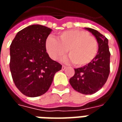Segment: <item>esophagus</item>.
<instances>
[{"label":"esophagus","mask_w":122,"mask_h":122,"mask_svg":"<svg viewBox=\"0 0 122 122\" xmlns=\"http://www.w3.org/2000/svg\"><path fill=\"white\" fill-rule=\"evenodd\" d=\"M66 69V66H65V65H63V66H62V70H65V69Z\"/></svg>","instance_id":"34e87169"}]
</instances>
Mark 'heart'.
Masks as SVG:
<instances>
[{"label":"heart","instance_id":"obj_1","mask_svg":"<svg viewBox=\"0 0 122 122\" xmlns=\"http://www.w3.org/2000/svg\"><path fill=\"white\" fill-rule=\"evenodd\" d=\"M45 46L47 53L53 60L63 57L68 50L69 59L78 66L91 63L98 51L97 39L86 31L80 29L60 32L57 38L50 36L46 40Z\"/></svg>","mask_w":122,"mask_h":122}]
</instances>
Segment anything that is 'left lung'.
Returning <instances> with one entry per match:
<instances>
[{
	"label": "left lung",
	"instance_id": "8db88e82",
	"mask_svg": "<svg viewBox=\"0 0 122 122\" xmlns=\"http://www.w3.org/2000/svg\"><path fill=\"white\" fill-rule=\"evenodd\" d=\"M94 35L99 46V50L93 61L85 66L74 69V75L69 82L76 90L82 94H93L102 88L110 73V53L108 40L97 30L85 28Z\"/></svg>",
	"mask_w": 122,
	"mask_h": 122
}]
</instances>
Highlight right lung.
<instances>
[{
  "label": "right lung",
  "mask_w": 122,
  "mask_h": 122,
  "mask_svg": "<svg viewBox=\"0 0 122 122\" xmlns=\"http://www.w3.org/2000/svg\"><path fill=\"white\" fill-rule=\"evenodd\" d=\"M51 30L43 25H29L17 32L10 45L12 78L17 89L27 97L44 94L62 68L46 52V40Z\"/></svg>",
  "instance_id": "add662e5"
}]
</instances>
